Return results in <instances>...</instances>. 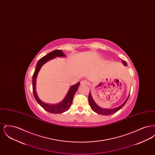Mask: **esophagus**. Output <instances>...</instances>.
Returning <instances> with one entry per match:
<instances>
[{"label":"esophagus","mask_w":155,"mask_h":155,"mask_svg":"<svg viewBox=\"0 0 155 155\" xmlns=\"http://www.w3.org/2000/svg\"><path fill=\"white\" fill-rule=\"evenodd\" d=\"M81 84L82 85H87L88 84V81L86 80H83L81 81Z\"/></svg>","instance_id":"1"}]
</instances>
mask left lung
Here are the masks:
<instances>
[{"mask_svg":"<svg viewBox=\"0 0 155 155\" xmlns=\"http://www.w3.org/2000/svg\"><path fill=\"white\" fill-rule=\"evenodd\" d=\"M123 63L125 66L127 65V62L125 61H123ZM129 96H130V95L127 97V99H126V101H125L124 103H123L121 105H120V106L114 108V109H104L100 107L99 106H98L96 104L95 102H94V101L93 100L92 97L91 92H89V94L88 96L89 103L90 106H91V109H92V110L94 111L95 112H96V113L101 114V115H104V116H108V115L113 114L116 113L120 109H121L125 105V103H126L127 101H128V99L129 98Z\"/></svg>","mask_w":155,"mask_h":155,"instance_id":"1","label":"left lung"}]
</instances>
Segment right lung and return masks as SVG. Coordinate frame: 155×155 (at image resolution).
Instances as JSON below:
<instances>
[{
  "instance_id": "1",
  "label": "right lung",
  "mask_w": 155,
  "mask_h": 155,
  "mask_svg": "<svg viewBox=\"0 0 155 155\" xmlns=\"http://www.w3.org/2000/svg\"><path fill=\"white\" fill-rule=\"evenodd\" d=\"M64 56L65 54L61 50H55L48 53L47 55H45L38 61L35 71L32 76V91H33V94L35 97V99H36L37 102L39 103V104H40L41 107H42L45 110L53 114L62 113L63 112H65L66 111L70 109L71 104L73 102V99L74 95L77 92V91L78 90L80 82H78L76 84L71 87V88H70L66 96L61 102L57 104L53 105V104H49L44 103L38 98L36 93V91H35L36 78H37V74L38 73L39 70L41 69V67L42 66L43 64H44L46 62H47L51 59L54 58L55 57H63Z\"/></svg>"
}]
</instances>
